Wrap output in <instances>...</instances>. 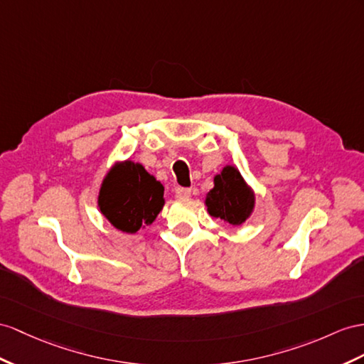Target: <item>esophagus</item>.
Returning <instances> with one entry per match:
<instances>
[{"instance_id": "esophagus-1", "label": "esophagus", "mask_w": 364, "mask_h": 364, "mask_svg": "<svg viewBox=\"0 0 364 364\" xmlns=\"http://www.w3.org/2000/svg\"><path fill=\"white\" fill-rule=\"evenodd\" d=\"M191 192L192 191L189 188H176L175 195H176V198H189Z\"/></svg>"}]
</instances>
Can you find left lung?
<instances>
[{
    "mask_svg": "<svg viewBox=\"0 0 364 364\" xmlns=\"http://www.w3.org/2000/svg\"><path fill=\"white\" fill-rule=\"evenodd\" d=\"M206 206L210 217L240 226L254 210L255 193L235 166H225L213 176V189L206 195Z\"/></svg>",
    "mask_w": 364,
    "mask_h": 364,
    "instance_id": "left-lung-1",
    "label": "left lung"
}]
</instances>
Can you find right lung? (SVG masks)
I'll list each match as a JSON object with an SVG mask.
<instances>
[{
    "instance_id": "right-lung-1",
    "label": "right lung",
    "mask_w": 364,
    "mask_h": 364,
    "mask_svg": "<svg viewBox=\"0 0 364 364\" xmlns=\"http://www.w3.org/2000/svg\"><path fill=\"white\" fill-rule=\"evenodd\" d=\"M164 188L139 163H117L106 173L98 193V208L114 228L136 234L152 225L164 206Z\"/></svg>"
}]
</instances>
